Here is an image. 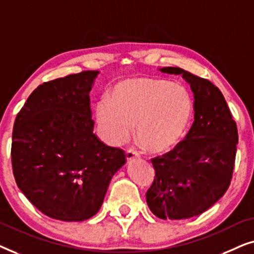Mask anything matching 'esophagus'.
<instances>
[{
	"label": "esophagus",
	"instance_id": "obj_1",
	"mask_svg": "<svg viewBox=\"0 0 254 254\" xmlns=\"http://www.w3.org/2000/svg\"><path fill=\"white\" fill-rule=\"evenodd\" d=\"M138 157H140V155H138L136 151L131 150V149H129V150L126 151V161H127V162H130L131 159L138 158Z\"/></svg>",
	"mask_w": 254,
	"mask_h": 254
}]
</instances>
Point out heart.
<instances>
[{"mask_svg": "<svg viewBox=\"0 0 254 254\" xmlns=\"http://www.w3.org/2000/svg\"><path fill=\"white\" fill-rule=\"evenodd\" d=\"M193 100L189 90L165 79L133 78L111 89L109 99L95 106L99 136L111 147L136 136L150 151L162 152L178 143L189 127Z\"/></svg>", "mask_w": 254, "mask_h": 254, "instance_id": "1", "label": "heart"}]
</instances>
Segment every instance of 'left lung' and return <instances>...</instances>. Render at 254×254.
Returning <instances> with one entry per match:
<instances>
[{
  "label": "left lung",
  "instance_id": "obj_1",
  "mask_svg": "<svg viewBox=\"0 0 254 254\" xmlns=\"http://www.w3.org/2000/svg\"><path fill=\"white\" fill-rule=\"evenodd\" d=\"M182 75L193 92L194 123L185 140L168 154L152 158L155 179L145 194L151 213L162 220L202 214L230 185L238 131L220 89L177 67L159 68Z\"/></svg>",
  "mask_w": 254,
  "mask_h": 254
}]
</instances>
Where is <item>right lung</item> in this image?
Masks as SVG:
<instances>
[{"label": "right lung", "instance_id": "add662e5", "mask_svg": "<svg viewBox=\"0 0 254 254\" xmlns=\"http://www.w3.org/2000/svg\"><path fill=\"white\" fill-rule=\"evenodd\" d=\"M98 74L82 71L39 85L13 125L17 186L55 220L85 221L98 213L111 179L126 163L121 149L93 134L90 91Z\"/></svg>", "mask_w": 254, "mask_h": 254}]
</instances>
